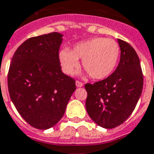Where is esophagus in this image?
I'll list each match as a JSON object with an SVG mask.
<instances>
[{
    "label": "esophagus",
    "instance_id": "1",
    "mask_svg": "<svg viewBox=\"0 0 154 154\" xmlns=\"http://www.w3.org/2000/svg\"><path fill=\"white\" fill-rule=\"evenodd\" d=\"M76 86L77 87H82V86H83V83L80 81H76Z\"/></svg>",
    "mask_w": 154,
    "mask_h": 154
}]
</instances>
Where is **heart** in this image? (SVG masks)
<instances>
[{
  "label": "heart",
  "mask_w": 154,
  "mask_h": 154,
  "mask_svg": "<svg viewBox=\"0 0 154 154\" xmlns=\"http://www.w3.org/2000/svg\"><path fill=\"white\" fill-rule=\"evenodd\" d=\"M120 55L118 42L105 37H95L81 42L71 51L63 50L60 60L63 71L72 73L77 68L78 60L89 76L96 80L104 79L114 71Z\"/></svg>",
  "instance_id": "heart-1"
}]
</instances>
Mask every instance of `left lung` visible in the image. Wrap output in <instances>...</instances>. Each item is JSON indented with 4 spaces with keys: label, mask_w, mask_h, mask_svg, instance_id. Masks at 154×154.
<instances>
[{
    "label": "left lung",
    "mask_w": 154,
    "mask_h": 154,
    "mask_svg": "<svg viewBox=\"0 0 154 154\" xmlns=\"http://www.w3.org/2000/svg\"><path fill=\"white\" fill-rule=\"evenodd\" d=\"M120 62L109 77L86 83V111L94 122L107 129L115 128L129 118L140 97L144 76L137 53L129 43L118 39Z\"/></svg>",
    "instance_id": "left-lung-1"
}]
</instances>
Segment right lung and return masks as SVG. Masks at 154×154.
<instances>
[{"mask_svg": "<svg viewBox=\"0 0 154 154\" xmlns=\"http://www.w3.org/2000/svg\"><path fill=\"white\" fill-rule=\"evenodd\" d=\"M58 32L30 37L14 52L8 72L10 99L21 117L39 130L63 118L76 82L61 71Z\"/></svg>", "mask_w": 154, "mask_h": 154, "instance_id": "1", "label": "right lung"}]
</instances>
